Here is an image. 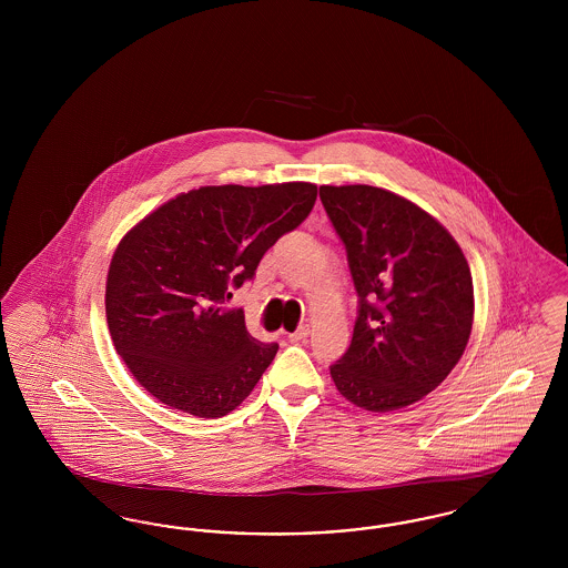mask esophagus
<instances>
[{
	"label": "esophagus",
	"instance_id": "obj_1",
	"mask_svg": "<svg viewBox=\"0 0 568 568\" xmlns=\"http://www.w3.org/2000/svg\"><path fill=\"white\" fill-rule=\"evenodd\" d=\"M311 334V327L308 325H300L296 332H292V334H287V338L292 341V343H300V341H304L306 336Z\"/></svg>",
	"mask_w": 568,
	"mask_h": 568
}]
</instances>
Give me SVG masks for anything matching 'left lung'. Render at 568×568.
<instances>
[{
    "mask_svg": "<svg viewBox=\"0 0 568 568\" xmlns=\"http://www.w3.org/2000/svg\"><path fill=\"white\" fill-rule=\"evenodd\" d=\"M320 197L359 296L352 345L329 366L332 381L373 413L413 405L447 378L468 345V262L430 213L394 191L322 185Z\"/></svg>",
    "mask_w": 568,
    "mask_h": 568,
    "instance_id": "1",
    "label": "left lung"
}]
</instances>
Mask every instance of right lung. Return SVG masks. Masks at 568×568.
<instances>
[{"mask_svg":"<svg viewBox=\"0 0 568 568\" xmlns=\"http://www.w3.org/2000/svg\"><path fill=\"white\" fill-rule=\"evenodd\" d=\"M317 200L313 183L209 185L179 193L116 244L106 322L135 381L163 405L215 419L243 403L278 345L253 338L232 287L297 227Z\"/></svg>","mask_w":568,"mask_h":568,"instance_id":"obj_1","label":"right lung"}]
</instances>
